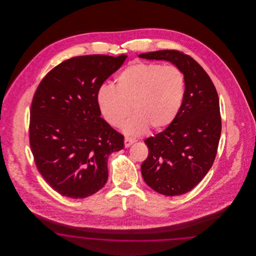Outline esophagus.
<instances>
[{
    "label": "esophagus",
    "mask_w": 256,
    "mask_h": 256,
    "mask_svg": "<svg viewBox=\"0 0 256 256\" xmlns=\"http://www.w3.org/2000/svg\"><path fill=\"white\" fill-rule=\"evenodd\" d=\"M135 142V140L132 138H130V137H126L124 138V146L126 148H128L130 146H132Z\"/></svg>",
    "instance_id": "esophagus-1"
}]
</instances>
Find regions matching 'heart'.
Wrapping results in <instances>:
<instances>
[{
    "label": "heart",
    "mask_w": 256,
    "mask_h": 256,
    "mask_svg": "<svg viewBox=\"0 0 256 256\" xmlns=\"http://www.w3.org/2000/svg\"><path fill=\"white\" fill-rule=\"evenodd\" d=\"M185 78L174 66L154 62H134L116 76L115 87L100 86L97 102L106 121L120 126L132 111L134 115L124 124V132L144 134L150 128L159 130L174 122L185 97Z\"/></svg>",
    "instance_id": "heart-1"
}]
</instances>
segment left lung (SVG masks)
Returning <instances> with one entry per match:
<instances>
[{
	"mask_svg": "<svg viewBox=\"0 0 256 256\" xmlns=\"http://www.w3.org/2000/svg\"><path fill=\"white\" fill-rule=\"evenodd\" d=\"M141 58L169 61L185 78V97L176 118L163 132L145 140V182L159 194L178 196L206 176L217 154L222 121L216 88L202 67L174 50L141 54Z\"/></svg>",
	"mask_w": 256,
	"mask_h": 256,
	"instance_id": "8db88e82",
	"label": "left lung"
}]
</instances>
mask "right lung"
Returning a JSON list of instances; mask_svg holds the SVG:
<instances>
[{"label": "right lung", "mask_w": 256, "mask_h": 256, "mask_svg": "<svg viewBox=\"0 0 256 256\" xmlns=\"http://www.w3.org/2000/svg\"><path fill=\"white\" fill-rule=\"evenodd\" d=\"M128 56H76L50 70L30 108V144L37 169L62 196L84 198L108 182V160L124 136L100 118L98 88Z\"/></svg>", "instance_id": "obj_1"}]
</instances>
